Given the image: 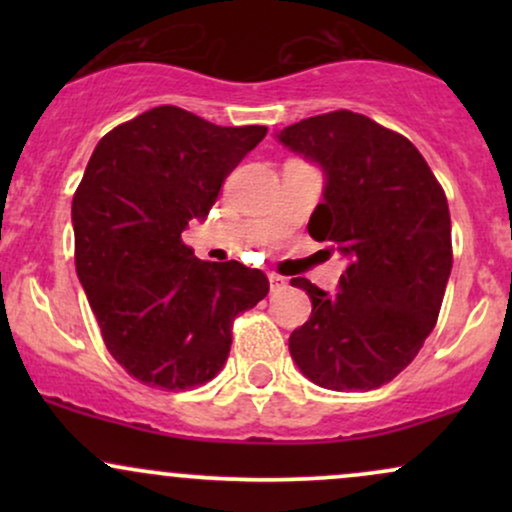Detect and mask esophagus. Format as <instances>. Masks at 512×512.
<instances>
[{
  "mask_svg": "<svg viewBox=\"0 0 512 512\" xmlns=\"http://www.w3.org/2000/svg\"><path fill=\"white\" fill-rule=\"evenodd\" d=\"M286 284H289V281H286L284 276H279V274H269V286H272V291H281V289H286Z\"/></svg>",
  "mask_w": 512,
  "mask_h": 512,
  "instance_id": "1",
  "label": "esophagus"
}]
</instances>
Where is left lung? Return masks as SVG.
<instances>
[{
	"mask_svg": "<svg viewBox=\"0 0 512 512\" xmlns=\"http://www.w3.org/2000/svg\"><path fill=\"white\" fill-rule=\"evenodd\" d=\"M274 137L325 175L308 233L346 260L334 293L291 279L313 303L291 358L327 390H375L436 327L452 269L448 199L416 146L366 115L334 110Z\"/></svg>",
	"mask_w": 512,
	"mask_h": 512,
	"instance_id": "obj_1",
	"label": "left lung"
}]
</instances>
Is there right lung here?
<instances>
[{"label": "right lung", "instance_id": "right-lung-1", "mask_svg": "<svg viewBox=\"0 0 512 512\" xmlns=\"http://www.w3.org/2000/svg\"><path fill=\"white\" fill-rule=\"evenodd\" d=\"M267 127H219L161 105L98 142L72 202L76 274L103 342L132 378L190 390L231 351L238 313L267 296L260 269L204 262L182 243Z\"/></svg>", "mask_w": 512, "mask_h": 512}]
</instances>
